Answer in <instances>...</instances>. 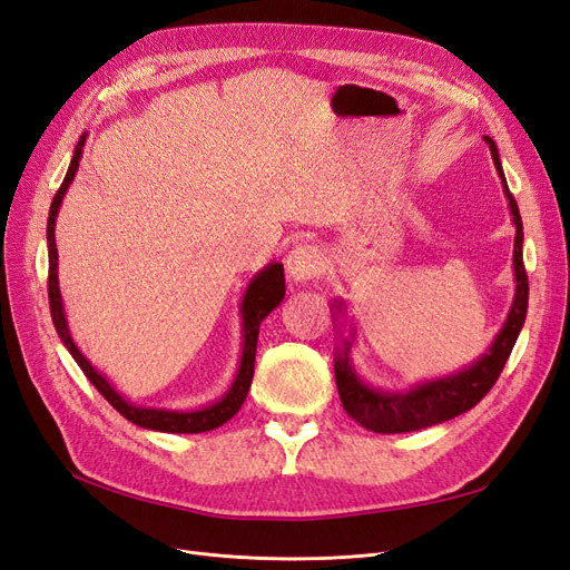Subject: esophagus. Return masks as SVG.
<instances>
[{
  "label": "esophagus",
  "mask_w": 570,
  "mask_h": 570,
  "mask_svg": "<svg viewBox=\"0 0 570 570\" xmlns=\"http://www.w3.org/2000/svg\"><path fill=\"white\" fill-rule=\"evenodd\" d=\"M321 266H323V258L318 247L314 245H297L285 258L287 278L295 283H306L316 278V275H321Z\"/></svg>",
  "instance_id": "esophagus-1"
}]
</instances>
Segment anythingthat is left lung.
Masks as SVG:
<instances>
[{
    "instance_id": "left-lung-1",
    "label": "left lung",
    "mask_w": 570,
    "mask_h": 570,
    "mask_svg": "<svg viewBox=\"0 0 570 570\" xmlns=\"http://www.w3.org/2000/svg\"><path fill=\"white\" fill-rule=\"evenodd\" d=\"M492 159L497 166V174L502 176L504 193L511 206V216L515 223V243H513V271H515V297L509 312V318L502 327V333L494 337L490 354L482 356L475 366L469 371H461L452 377H442L435 383L419 385L406 394H387L375 392L366 387L354 375L350 358L337 356L335 358V383L344 411L373 433H411V430H421L428 425H435L442 421H450L459 413L473 409L482 396H485L492 385L497 383L499 373H502L507 358L513 350L515 340H519L521 327L528 314V273L523 264V220L519 214V204H515L511 189L504 180L502 164H499V154L494 142L488 137Z\"/></svg>"
}]
</instances>
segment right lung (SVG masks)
<instances>
[{
    "mask_svg": "<svg viewBox=\"0 0 570 570\" xmlns=\"http://www.w3.org/2000/svg\"><path fill=\"white\" fill-rule=\"evenodd\" d=\"M82 145H85V135L80 137V142L73 151L71 166L66 170V178L61 183V187L57 189L55 199H51L49 206V218H47V247H49V275H47V295H49V312H51V321H55L57 333L61 337V342L66 344V350L73 354L76 364L82 368V373L88 375V381L101 392V396L120 413V416L128 419L130 423L140 425V428H149V430H159V433H206V430H214L218 425H223L226 421H230L235 413L243 406L245 396L249 392L252 377H254V358H256V340H258V325L262 321L278 306L285 297V273H283V264H271L266 271H262L252 281L245 302H243V316H245V350H243V364H239V373L235 377L233 387L228 390V394L214 406H206L202 411H189V413H180V411H164V409H140L128 404L124 396H120L105 375H99L90 361L80 354V350L76 347V342L71 340V333L66 327V316H63V304H61V292H59V281H57V239H55V220L59 214L61 199L66 195L68 185H71L76 170H78V161L82 154Z\"/></svg>",
    "mask_w": 570,
    "mask_h": 570,
    "instance_id": "1",
    "label": "right lung"
}]
</instances>
